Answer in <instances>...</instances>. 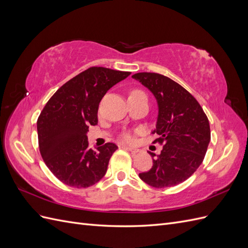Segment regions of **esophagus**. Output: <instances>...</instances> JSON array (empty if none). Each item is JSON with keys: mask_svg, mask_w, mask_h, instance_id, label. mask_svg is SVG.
<instances>
[{"mask_svg": "<svg viewBox=\"0 0 248 248\" xmlns=\"http://www.w3.org/2000/svg\"><path fill=\"white\" fill-rule=\"evenodd\" d=\"M123 148L126 149V150H128V151H130L131 153H138V152H140V150L137 149V148H132V147H128V146H123Z\"/></svg>", "mask_w": 248, "mask_h": 248, "instance_id": "obj_1", "label": "esophagus"}]
</instances>
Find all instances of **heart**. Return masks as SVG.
Here are the masks:
<instances>
[{"mask_svg": "<svg viewBox=\"0 0 248 248\" xmlns=\"http://www.w3.org/2000/svg\"><path fill=\"white\" fill-rule=\"evenodd\" d=\"M140 95L146 96L145 93L142 92V91H140V90H133V91L130 93L129 96H140ZM123 140H126V141H128V142H131V141H133V137L131 136L130 133H124L123 134Z\"/></svg>", "mask_w": 248, "mask_h": 248, "instance_id": "heart-1", "label": "heart"}]
</instances>
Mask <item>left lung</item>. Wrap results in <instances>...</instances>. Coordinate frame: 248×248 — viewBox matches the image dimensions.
I'll return each instance as SVG.
<instances>
[{
    "instance_id": "left-lung-1",
    "label": "left lung",
    "mask_w": 248,
    "mask_h": 248,
    "mask_svg": "<svg viewBox=\"0 0 248 248\" xmlns=\"http://www.w3.org/2000/svg\"><path fill=\"white\" fill-rule=\"evenodd\" d=\"M134 79L152 92L158 104L156 129L163 145L153 158V167L140 178L155 188L184 182L201 166L211 140L209 120L200 103L178 82L154 72L133 74Z\"/></svg>"
}]
</instances>
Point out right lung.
I'll list each match as a JSON object with an SVG mask.
<instances>
[{
  "label": "right lung",
  "instance_id": "obj_1",
  "mask_svg": "<svg viewBox=\"0 0 248 248\" xmlns=\"http://www.w3.org/2000/svg\"><path fill=\"white\" fill-rule=\"evenodd\" d=\"M131 72L90 67L50 97L37 120L39 150L46 167L60 181L87 188L106 175L118 147L112 142L89 148V126L98 123L97 112L108 90Z\"/></svg>",
  "mask_w": 248,
  "mask_h": 248
}]
</instances>
